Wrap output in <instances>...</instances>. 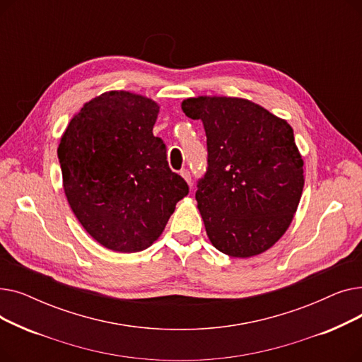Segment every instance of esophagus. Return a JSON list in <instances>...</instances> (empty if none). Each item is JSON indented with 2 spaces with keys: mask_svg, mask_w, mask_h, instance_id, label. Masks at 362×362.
Returning a JSON list of instances; mask_svg holds the SVG:
<instances>
[{
  "mask_svg": "<svg viewBox=\"0 0 362 362\" xmlns=\"http://www.w3.org/2000/svg\"><path fill=\"white\" fill-rule=\"evenodd\" d=\"M180 175H182V177L187 182V185L192 183V176H191V173H189L187 168H182V170H180Z\"/></svg>",
  "mask_w": 362,
  "mask_h": 362,
  "instance_id": "34e87169",
  "label": "esophagus"
}]
</instances>
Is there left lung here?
Returning a JSON list of instances; mask_svg holds the SVG:
<instances>
[{
  "instance_id": "1",
  "label": "left lung",
  "mask_w": 362,
  "mask_h": 362,
  "mask_svg": "<svg viewBox=\"0 0 362 362\" xmlns=\"http://www.w3.org/2000/svg\"><path fill=\"white\" fill-rule=\"evenodd\" d=\"M182 110L206 135L208 167L195 198L208 238L235 258L267 251L288 230L303 189L293 129L243 98H187Z\"/></svg>"
}]
</instances>
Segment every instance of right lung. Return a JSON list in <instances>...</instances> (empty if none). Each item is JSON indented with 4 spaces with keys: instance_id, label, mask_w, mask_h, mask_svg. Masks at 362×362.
Wrapping results in <instances>:
<instances>
[{
    "instance_id": "obj_1",
    "label": "right lung",
    "mask_w": 362,
    "mask_h": 362,
    "mask_svg": "<svg viewBox=\"0 0 362 362\" xmlns=\"http://www.w3.org/2000/svg\"><path fill=\"white\" fill-rule=\"evenodd\" d=\"M160 105L127 90L86 103L70 120L59 154L64 194L83 229L107 250L154 243L189 186L154 136Z\"/></svg>"
}]
</instances>
